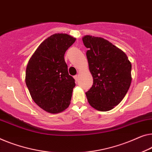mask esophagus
<instances>
[{"mask_svg": "<svg viewBox=\"0 0 152 152\" xmlns=\"http://www.w3.org/2000/svg\"><path fill=\"white\" fill-rule=\"evenodd\" d=\"M74 79H75V80L77 82V81H78V75L74 76Z\"/></svg>", "mask_w": 152, "mask_h": 152, "instance_id": "34e87169", "label": "esophagus"}]
</instances>
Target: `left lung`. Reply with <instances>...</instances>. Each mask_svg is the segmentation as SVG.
Returning a JSON list of instances; mask_svg holds the SVG:
<instances>
[{
	"label": "left lung",
	"instance_id": "left-lung-1",
	"mask_svg": "<svg viewBox=\"0 0 152 152\" xmlns=\"http://www.w3.org/2000/svg\"><path fill=\"white\" fill-rule=\"evenodd\" d=\"M87 58L94 79L86 92L89 104L95 109L108 111L118 105L130 88L132 65L121 49L102 37L86 35Z\"/></svg>",
	"mask_w": 152,
	"mask_h": 152
}]
</instances>
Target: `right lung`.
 <instances>
[{
  "mask_svg": "<svg viewBox=\"0 0 152 152\" xmlns=\"http://www.w3.org/2000/svg\"><path fill=\"white\" fill-rule=\"evenodd\" d=\"M75 41L67 34H54L39 45L28 61L26 85L33 101L48 113H61L70 104L76 84L69 75L64 55Z\"/></svg>",
  "mask_w": 152,
  "mask_h": 152,
  "instance_id": "right-lung-1",
  "label": "right lung"
}]
</instances>
